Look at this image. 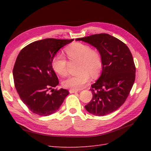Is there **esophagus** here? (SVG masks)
<instances>
[{
  "instance_id": "obj_1",
  "label": "esophagus",
  "mask_w": 151,
  "mask_h": 151,
  "mask_svg": "<svg viewBox=\"0 0 151 151\" xmlns=\"http://www.w3.org/2000/svg\"><path fill=\"white\" fill-rule=\"evenodd\" d=\"M77 92H78V91H77V90H74V89H70L69 90L70 93H77Z\"/></svg>"
}]
</instances>
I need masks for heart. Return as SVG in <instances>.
I'll return each mask as SVG.
<instances>
[{
	"label": "heart",
	"mask_w": 151,
	"mask_h": 151,
	"mask_svg": "<svg viewBox=\"0 0 151 151\" xmlns=\"http://www.w3.org/2000/svg\"><path fill=\"white\" fill-rule=\"evenodd\" d=\"M66 53L71 61H79L78 74L69 76L63 82L65 88L79 90L83 88L91 80V76L95 78L102 69V61L99 55L91 50L89 46L81 43H75L66 49ZM52 67L58 74H67V60L63 55L58 53L52 60Z\"/></svg>",
	"instance_id": "heart-1"
}]
</instances>
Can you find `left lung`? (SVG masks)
Returning a JSON list of instances; mask_svg holds the SVG:
<instances>
[{
    "label": "left lung",
    "mask_w": 151,
    "mask_h": 151,
    "mask_svg": "<svg viewBox=\"0 0 151 151\" xmlns=\"http://www.w3.org/2000/svg\"><path fill=\"white\" fill-rule=\"evenodd\" d=\"M96 48L101 55L102 72L91 85L93 98L85 106L96 116H104L116 111L124 103L135 79L133 57L122 41L106 33L77 38Z\"/></svg>",
    "instance_id": "8db88e82"
}]
</instances>
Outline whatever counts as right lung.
I'll list each match as a JSON object with an SVG mask.
<instances>
[{
    "label": "right lung",
    "mask_w": 151,
    "mask_h": 151,
    "mask_svg": "<svg viewBox=\"0 0 151 151\" xmlns=\"http://www.w3.org/2000/svg\"><path fill=\"white\" fill-rule=\"evenodd\" d=\"M74 39L47 38L36 41L21 50L13 68L17 92L30 110L42 116L55 113L68 91L55 89L59 82L52 67L58 51ZM51 89L52 93H48Z\"/></svg>",
    "instance_id": "1"
}]
</instances>
